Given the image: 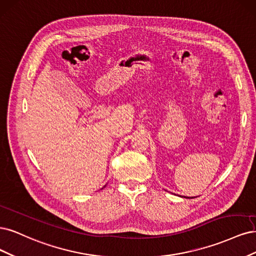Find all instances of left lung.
Returning a JSON list of instances; mask_svg holds the SVG:
<instances>
[{
	"label": "left lung",
	"mask_w": 256,
	"mask_h": 256,
	"mask_svg": "<svg viewBox=\"0 0 256 256\" xmlns=\"http://www.w3.org/2000/svg\"><path fill=\"white\" fill-rule=\"evenodd\" d=\"M184 198H186V196H184Z\"/></svg>",
	"instance_id": "1"
}]
</instances>
